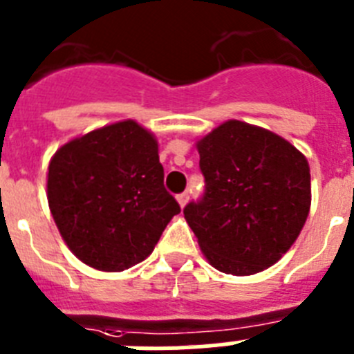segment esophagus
<instances>
[{"instance_id":"obj_1","label":"esophagus","mask_w":354,"mask_h":354,"mask_svg":"<svg viewBox=\"0 0 354 354\" xmlns=\"http://www.w3.org/2000/svg\"><path fill=\"white\" fill-rule=\"evenodd\" d=\"M187 200H189V195H187V193H180V195H177V202H179L180 207H184V205L187 204Z\"/></svg>"}]
</instances>
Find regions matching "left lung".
<instances>
[{"label":"left lung","instance_id":"left-lung-1","mask_svg":"<svg viewBox=\"0 0 354 354\" xmlns=\"http://www.w3.org/2000/svg\"><path fill=\"white\" fill-rule=\"evenodd\" d=\"M204 198L184 218L209 264L248 277L278 262L310 212V167L286 138L227 120L196 142Z\"/></svg>","mask_w":354,"mask_h":354}]
</instances>
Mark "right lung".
Masks as SVG:
<instances>
[{"mask_svg": "<svg viewBox=\"0 0 354 354\" xmlns=\"http://www.w3.org/2000/svg\"><path fill=\"white\" fill-rule=\"evenodd\" d=\"M158 140L136 120L72 138L48 167V202L62 239L99 271L149 257L180 207L165 189Z\"/></svg>", "mask_w": 354, "mask_h": 354, "instance_id": "obj_1", "label": "right lung"}]
</instances>
